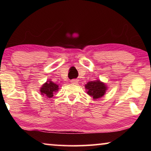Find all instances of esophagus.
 <instances>
[{
  "instance_id": "esophagus-1",
  "label": "esophagus",
  "mask_w": 151,
  "mask_h": 151,
  "mask_svg": "<svg viewBox=\"0 0 151 151\" xmlns=\"http://www.w3.org/2000/svg\"><path fill=\"white\" fill-rule=\"evenodd\" d=\"M70 82H71V83H72L73 84H76V83H77V81L75 80V79H73V80H72Z\"/></svg>"
}]
</instances>
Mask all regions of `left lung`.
Instances as JSON below:
<instances>
[{
	"label": "left lung",
	"instance_id": "left-lung-1",
	"mask_svg": "<svg viewBox=\"0 0 151 151\" xmlns=\"http://www.w3.org/2000/svg\"><path fill=\"white\" fill-rule=\"evenodd\" d=\"M87 93L94 99H97L103 96L105 93L106 86L100 81H91L85 85Z\"/></svg>",
	"mask_w": 151,
	"mask_h": 151
}]
</instances>
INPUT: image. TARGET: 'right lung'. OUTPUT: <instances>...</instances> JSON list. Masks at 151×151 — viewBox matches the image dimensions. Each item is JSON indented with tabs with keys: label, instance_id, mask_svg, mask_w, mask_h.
<instances>
[{
	"label": "right lung",
	"instance_id": "add662e5",
	"mask_svg": "<svg viewBox=\"0 0 151 151\" xmlns=\"http://www.w3.org/2000/svg\"><path fill=\"white\" fill-rule=\"evenodd\" d=\"M58 86L57 85L52 83V81H47V83L42 85L40 91L43 95H46V96H47L48 98H51V97H52L55 92L58 91Z\"/></svg>",
	"mask_w": 151,
	"mask_h": 151
}]
</instances>
